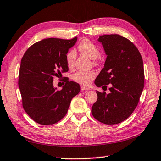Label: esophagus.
<instances>
[{
  "mask_svg": "<svg viewBox=\"0 0 161 161\" xmlns=\"http://www.w3.org/2000/svg\"><path fill=\"white\" fill-rule=\"evenodd\" d=\"M89 89H89V87H86L84 85H81V90H89Z\"/></svg>",
  "mask_w": 161,
  "mask_h": 161,
  "instance_id": "1",
  "label": "esophagus"
}]
</instances>
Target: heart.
Returning <instances> with one entry per match:
<instances>
[{
    "label": "heart",
    "mask_w": 161,
    "mask_h": 161,
    "mask_svg": "<svg viewBox=\"0 0 161 161\" xmlns=\"http://www.w3.org/2000/svg\"><path fill=\"white\" fill-rule=\"evenodd\" d=\"M78 50L81 54L88 58L93 59V63L95 65L99 64L97 58L100 55V51L97 46L88 39H84L78 45ZM76 54L74 50H70L66 54V62L68 67L72 68L74 66ZM96 77V73L94 71L88 72H78L72 76V80L81 85L86 86Z\"/></svg>",
    "instance_id": "1"
}]
</instances>
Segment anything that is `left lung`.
Returning <instances> with one entry per match:
<instances>
[{
    "instance_id": "obj_1",
    "label": "left lung",
    "mask_w": 161,
    "mask_h": 161,
    "mask_svg": "<svg viewBox=\"0 0 161 161\" xmlns=\"http://www.w3.org/2000/svg\"><path fill=\"white\" fill-rule=\"evenodd\" d=\"M98 40L107 57L94 83L106 89L108 84L111 87L109 94L97 91V100L92 106V114L103 124H119L131 115L143 92L142 57L132 42L119 35H102Z\"/></svg>"
}]
</instances>
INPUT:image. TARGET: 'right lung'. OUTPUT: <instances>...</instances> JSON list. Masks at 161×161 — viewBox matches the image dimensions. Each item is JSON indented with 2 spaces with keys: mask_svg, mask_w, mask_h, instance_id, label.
I'll return each instance as SVG.
<instances>
[{
  "mask_svg": "<svg viewBox=\"0 0 161 161\" xmlns=\"http://www.w3.org/2000/svg\"><path fill=\"white\" fill-rule=\"evenodd\" d=\"M77 40V37L42 40L31 45L21 59L18 86L23 107L37 124L50 125L60 121L80 91V84L67 77L61 90L53 86L54 77L69 70L66 54Z\"/></svg>",
  "mask_w": 161,
  "mask_h": 161,
  "instance_id": "right-lung-1",
  "label": "right lung"
}]
</instances>
